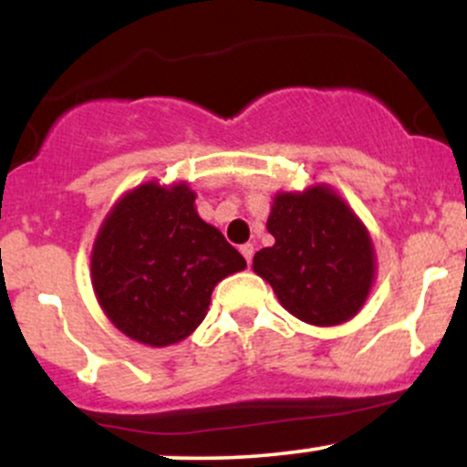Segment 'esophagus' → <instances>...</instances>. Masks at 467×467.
<instances>
[{"label": "esophagus", "mask_w": 467, "mask_h": 467, "mask_svg": "<svg viewBox=\"0 0 467 467\" xmlns=\"http://www.w3.org/2000/svg\"><path fill=\"white\" fill-rule=\"evenodd\" d=\"M239 250H241V254H244V259L248 261V265H250V264H252V256H254V245H252V244H244Z\"/></svg>", "instance_id": "34e87169"}]
</instances>
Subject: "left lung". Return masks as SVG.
Listing matches in <instances>:
<instances>
[{"instance_id":"obj_1","label":"left lung","mask_w":467,"mask_h":467,"mask_svg":"<svg viewBox=\"0 0 467 467\" xmlns=\"http://www.w3.org/2000/svg\"><path fill=\"white\" fill-rule=\"evenodd\" d=\"M275 237L252 259L289 314L303 323L331 327L362 309L375 276L373 241L347 202L318 184L278 192L267 217Z\"/></svg>"}]
</instances>
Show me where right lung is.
Masks as SVG:
<instances>
[{"label": "right lung", "mask_w": 467, "mask_h": 467, "mask_svg": "<svg viewBox=\"0 0 467 467\" xmlns=\"http://www.w3.org/2000/svg\"><path fill=\"white\" fill-rule=\"evenodd\" d=\"M244 267V256L197 215L189 184L147 182L105 217L92 250V285L122 334L169 347L200 327L217 283Z\"/></svg>", "instance_id": "right-lung-1"}]
</instances>
